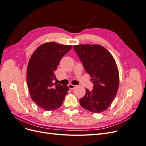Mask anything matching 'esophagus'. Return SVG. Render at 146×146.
<instances>
[{
  "label": "esophagus",
  "mask_w": 146,
  "mask_h": 146,
  "mask_svg": "<svg viewBox=\"0 0 146 146\" xmlns=\"http://www.w3.org/2000/svg\"><path fill=\"white\" fill-rule=\"evenodd\" d=\"M68 87L70 90H73L74 88H75L76 87V85H72V84H69L68 85Z\"/></svg>",
  "instance_id": "esophagus-1"
}]
</instances>
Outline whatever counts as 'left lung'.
<instances>
[{
	"instance_id": "8db88e82",
	"label": "left lung",
	"mask_w": 146,
	"mask_h": 146,
	"mask_svg": "<svg viewBox=\"0 0 146 146\" xmlns=\"http://www.w3.org/2000/svg\"><path fill=\"white\" fill-rule=\"evenodd\" d=\"M86 72L91 77L93 90L86 89L80 105L91 112L100 113L107 110L115 98L119 76L117 64L111 54L98 44L73 46Z\"/></svg>"
}]
</instances>
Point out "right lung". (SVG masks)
<instances>
[{
	"instance_id": "1",
	"label": "right lung",
	"mask_w": 146,
	"mask_h": 146,
	"mask_svg": "<svg viewBox=\"0 0 146 146\" xmlns=\"http://www.w3.org/2000/svg\"><path fill=\"white\" fill-rule=\"evenodd\" d=\"M72 47L46 42L39 46L30 57L27 69L30 95L35 104L46 111L60 108L68 93V86L52 81L61 59Z\"/></svg>"
}]
</instances>
